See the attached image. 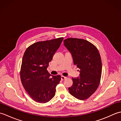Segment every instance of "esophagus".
<instances>
[{
	"label": "esophagus",
	"mask_w": 121,
	"mask_h": 121,
	"mask_svg": "<svg viewBox=\"0 0 121 121\" xmlns=\"http://www.w3.org/2000/svg\"><path fill=\"white\" fill-rule=\"evenodd\" d=\"M66 77H65V76H61V80H65V79H66Z\"/></svg>",
	"instance_id": "1"
}]
</instances>
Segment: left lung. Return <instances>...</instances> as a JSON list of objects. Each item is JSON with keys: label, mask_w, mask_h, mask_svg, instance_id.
Segmentation results:
<instances>
[{"label": "left lung", "mask_w": 121, "mask_h": 121, "mask_svg": "<svg viewBox=\"0 0 121 121\" xmlns=\"http://www.w3.org/2000/svg\"><path fill=\"white\" fill-rule=\"evenodd\" d=\"M63 42L80 72L79 78H72L73 85L69 88V92L78 99H88L98 88L101 79L102 63L99 51L92 43L83 39L69 38Z\"/></svg>", "instance_id": "1"}]
</instances>
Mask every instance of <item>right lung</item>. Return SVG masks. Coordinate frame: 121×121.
<instances>
[{"instance_id": "right-lung-1", "label": "right lung", "mask_w": 121, "mask_h": 121, "mask_svg": "<svg viewBox=\"0 0 121 121\" xmlns=\"http://www.w3.org/2000/svg\"><path fill=\"white\" fill-rule=\"evenodd\" d=\"M63 39L60 37L36 42L25 51L20 78L25 91L35 101L46 103L55 96L56 87L61 78L60 75H51L47 68Z\"/></svg>"}]
</instances>
